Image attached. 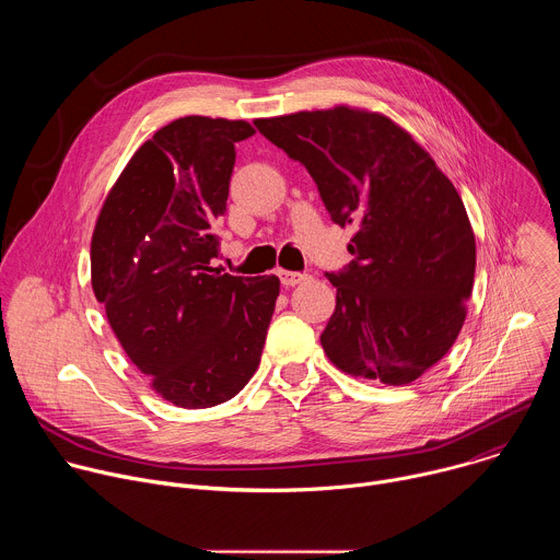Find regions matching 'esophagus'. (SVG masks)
Masks as SVG:
<instances>
[{"mask_svg": "<svg viewBox=\"0 0 560 560\" xmlns=\"http://www.w3.org/2000/svg\"><path fill=\"white\" fill-rule=\"evenodd\" d=\"M279 279H281V285L285 288H292V285H299L303 281L310 279V275L305 272H290V270H279Z\"/></svg>", "mask_w": 560, "mask_h": 560, "instance_id": "1", "label": "esophagus"}]
</instances>
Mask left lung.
I'll use <instances>...</instances> for the list:
<instances>
[{
    "instance_id": "8db88e82",
    "label": "left lung",
    "mask_w": 560,
    "mask_h": 560,
    "mask_svg": "<svg viewBox=\"0 0 560 560\" xmlns=\"http://www.w3.org/2000/svg\"><path fill=\"white\" fill-rule=\"evenodd\" d=\"M255 126L305 166L332 221L354 228V259L326 272L337 288L322 335L328 359L387 385L417 381L454 346L474 285L476 244L456 188L378 113L337 106Z\"/></svg>"
}]
</instances>
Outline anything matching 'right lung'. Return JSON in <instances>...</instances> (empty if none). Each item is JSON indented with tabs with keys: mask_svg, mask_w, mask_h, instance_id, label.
Segmentation results:
<instances>
[{
	"mask_svg": "<svg viewBox=\"0 0 560 560\" xmlns=\"http://www.w3.org/2000/svg\"><path fill=\"white\" fill-rule=\"evenodd\" d=\"M238 119L182 117L156 130L108 192L91 244L93 290L130 361L166 401L225 404L259 368L279 279L221 275Z\"/></svg>",
	"mask_w": 560,
	"mask_h": 560,
	"instance_id": "add662e5",
	"label": "right lung"
}]
</instances>
